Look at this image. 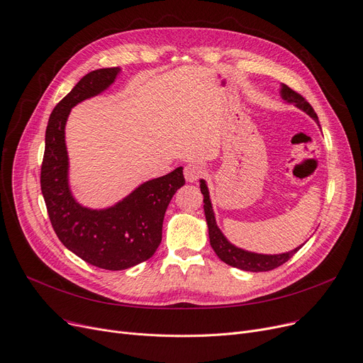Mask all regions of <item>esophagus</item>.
<instances>
[{
  "mask_svg": "<svg viewBox=\"0 0 363 363\" xmlns=\"http://www.w3.org/2000/svg\"><path fill=\"white\" fill-rule=\"evenodd\" d=\"M205 174V168L199 162H189L184 167V179L190 183L199 180Z\"/></svg>",
  "mask_w": 363,
  "mask_h": 363,
  "instance_id": "obj_1",
  "label": "esophagus"
}]
</instances>
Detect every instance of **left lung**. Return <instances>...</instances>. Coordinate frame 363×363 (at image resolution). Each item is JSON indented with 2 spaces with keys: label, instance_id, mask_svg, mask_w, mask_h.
<instances>
[{
  "label": "left lung",
  "instance_id": "left-lung-1",
  "mask_svg": "<svg viewBox=\"0 0 363 363\" xmlns=\"http://www.w3.org/2000/svg\"><path fill=\"white\" fill-rule=\"evenodd\" d=\"M280 94H281L283 101H286L287 104H293L294 106H297V108L305 111L319 125L318 116L313 111L312 105L302 95L290 89L287 84H281ZM201 191L203 195V211H205V218H206V224H208V234H209L211 246L217 253V257L227 265L243 269V271H250V272L271 271L277 267L283 265L284 262H287L293 257V255L305 245L303 243L293 250H289L284 253H277V255L255 253V252H249V250L234 246L231 242H228V239L224 236V233L217 225L216 214H214V209H212V203H211V198H209V190H208L206 182L203 179L201 180Z\"/></svg>",
  "mask_w": 363,
  "mask_h": 363
}]
</instances>
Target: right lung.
<instances>
[{
    "mask_svg": "<svg viewBox=\"0 0 363 363\" xmlns=\"http://www.w3.org/2000/svg\"><path fill=\"white\" fill-rule=\"evenodd\" d=\"M120 67L83 76L52 110L40 167V190L61 243L84 262L120 271L149 259L162 239V221L173 195L184 184L183 167L147 180L117 203L92 209L80 205L69 184L66 123L74 105L108 89Z\"/></svg>",
    "mask_w": 363,
    "mask_h": 363,
    "instance_id": "obj_1",
    "label": "right lung"
}]
</instances>
